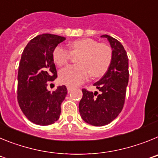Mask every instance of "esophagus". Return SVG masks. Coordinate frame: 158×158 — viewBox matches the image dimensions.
I'll use <instances>...</instances> for the list:
<instances>
[{
  "instance_id": "obj_1",
  "label": "esophagus",
  "mask_w": 158,
  "mask_h": 158,
  "mask_svg": "<svg viewBox=\"0 0 158 158\" xmlns=\"http://www.w3.org/2000/svg\"><path fill=\"white\" fill-rule=\"evenodd\" d=\"M73 88L71 87V86H67V90H68V93H71L73 91Z\"/></svg>"
}]
</instances>
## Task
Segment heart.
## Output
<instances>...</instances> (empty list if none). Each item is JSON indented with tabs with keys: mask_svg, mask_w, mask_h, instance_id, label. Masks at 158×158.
<instances>
[{
	"mask_svg": "<svg viewBox=\"0 0 158 158\" xmlns=\"http://www.w3.org/2000/svg\"><path fill=\"white\" fill-rule=\"evenodd\" d=\"M78 65H69L59 72L61 83L77 86L89 76L100 77L108 70L112 61V50L105 43H99L92 39H81L69 43V51L57 46L52 53L54 63L58 66L66 65L72 55H78Z\"/></svg>",
	"mask_w": 158,
	"mask_h": 158,
	"instance_id": "obj_1",
	"label": "heart"
}]
</instances>
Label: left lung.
<instances>
[{
    "label": "left lung",
    "mask_w": 158,
    "mask_h": 158,
    "mask_svg": "<svg viewBox=\"0 0 158 158\" xmlns=\"http://www.w3.org/2000/svg\"><path fill=\"white\" fill-rule=\"evenodd\" d=\"M101 37L107 38L112 48L111 65L103 77L93 85L100 94L83 89V96L79 103L82 119L96 127L110 123L121 112L129 81L128 57L123 46L110 35H103Z\"/></svg>",
    "instance_id": "obj_1"
}]
</instances>
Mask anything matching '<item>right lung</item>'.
<instances>
[{"label": "right lung", "mask_w": 158, "mask_h": 158, "mask_svg": "<svg viewBox=\"0 0 158 158\" xmlns=\"http://www.w3.org/2000/svg\"><path fill=\"white\" fill-rule=\"evenodd\" d=\"M65 40L56 35H40L27 43L22 53L17 77L18 104L25 116L37 125L54 123L61 114L66 87L58 86L52 93L47 87L57 78L53 51Z\"/></svg>", "instance_id": "add662e5"}]
</instances>
